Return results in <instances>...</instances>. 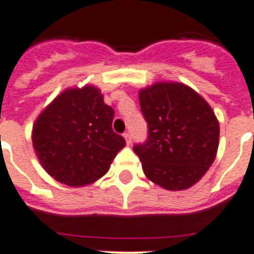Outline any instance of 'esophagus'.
Listing matches in <instances>:
<instances>
[{"mask_svg":"<svg viewBox=\"0 0 254 254\" xmlns=\"http://www.w3.org/2000/svg\"><path fill=\"white\" fill-rule=\"evenodd\" d=\"M124 138H125V141H127V145L132 144V136H130V133H124Z\"/></svg>","mask_w":254,"mask_h":254,"instance_id":"1","label":"esophagus"}]
</instances>
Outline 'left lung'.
<instances>
[{
    "instance_id": "1",
    "label": "left lung",
    "mask_w": 254,
    "mask_h": 254,
    "mask_svg": "<svg viewBox=\"0 0 254 254\" xmlns=\"http://www.w3.org/2000/svg\"><path fill=\"white\" fill-rule=\"evenodd\" d=\"M148 137L133 151L148 179L170 191L190 189L215 160L219 122L196 91L183 83L159 82L140 90Z\"/></svg>"
}]
</instances>
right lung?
I'll return each mask as SVG.
<instances>
[{
    "mask_svg": "<svg viewBox=\"0 0 254 254\" xmlns=\"http://www.w3.org/2000/svg\"><path fill=\"white\" fill-rule=\"evenodd\" d=\"M114 110L94 86L67 89L37 117L32 142L43 168L71 187L106 174L125 138L113 132Z\"/></svg>",
    "mask_w": 254,
    "mask_h": 254,
    "instance_id": "right-lung-1",
    "label": "right lung"
}]
</instances>
